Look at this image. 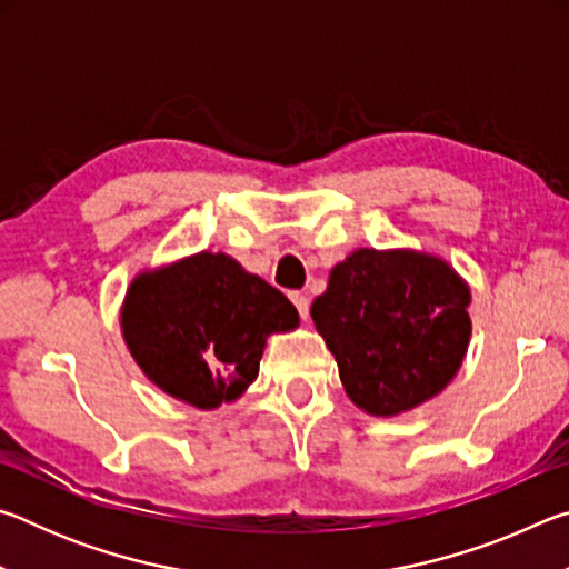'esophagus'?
I'll use <instances>...</instances> for the list:
<instances>
[{"label": "esophagus", "mask_w": 569, "mask_h": 569, "mask_svg": "<svg viewBox=\"0 0 569 569\" xmlns=\"http://www.w3.org/2000/svg\"><path fill=\"white\" fill-rule=\"evenodd\" d=\"M291 301H293V306L298 308V313H301V319H308V296H303V293H291Z\"/></svg>", "instance_id": "obj_1"}]
</instances>
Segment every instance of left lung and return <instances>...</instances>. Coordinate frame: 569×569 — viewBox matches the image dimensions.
Masks as SVG:
<instances>
[{
    "label": "left lung",
    "instance_id": "obj_1",
    "mask_svg": "<svg viewBox=\"0 0 569 569\" xmlns=\"http://www.w3.org/2000/svg\"><path fill=\"white\" fill-rule=\"evenodd\" d=\"M471 288L445 258L417 248H356L311 306L346 397L371 417L435 399L465 361Z\"/></svg>",
    "mask_w": 569,
    "mask_h": 569
}]
</instances>
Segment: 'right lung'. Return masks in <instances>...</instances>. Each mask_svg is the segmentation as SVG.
Listing matches in <instances>:
<instances>
[{
	"label": "right lung",
	"instance_id": "1",
	"mask_svg": "<svg viewBox=\"0 0 569 569\" xmlns=\"http://www.w3.org/2000/svg\"><path fill=\"white\" fill-rule=\"evenodd\" d=\"M293 329V303L223 250L142 268L120 306L122 339L140 371L203 411L243 397L268 336Z\"/></svg>",
	"mask_w": 569,
	"mask_h": 569
}]
</instances>
